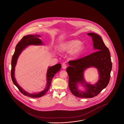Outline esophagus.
Here are the masks:
<instances>
[{
  "instance_id": "obj_1",
  "label": "esophagus",
  "mask_w": 124,
  "mask_h": 124,
  "mask_svg": "<svg viewBox=\"0 0 124 124\" xmlns=\"http://www.w3.org/2000/svg\"><path fill=\"white\" fill-rule=\"evenodd\" d=\"M66 67H67V64H65V63H63L62 64V68L63 69H66Z\"/></svg>"
}]
</instances>
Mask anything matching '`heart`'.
<instances>
[{"instance_id": "b5f03b06", "label": "heart", "mask_w": 124, "mask_h": 124, "mask_svg": "<svg viewBox=\"0 0 124 124\" xmlns=\"http://www.w3.org/2000/svg\"><path fill=\"white\" fill-rule=\"evenodd\" d=\"M78 40H71L66 42L61 46V49L64 51H70L73 49L72 54L74 55H78L82 52L85 49L84 45Z\"/></svg>"}]
</instances>
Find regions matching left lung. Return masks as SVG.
<instances>
[{"label":"left lung","instance_id":"1","mask_svg":"<svg viewBox=\"0 0 124 124\" xmlns=\"http://www.w3.org/2000/svg\"><path fill=\"white\" fill-rule=\"evenodd\" d=\"M87 34L92 38L94 49L97 51L86 56L69 61L70 66L68 67L66 71L69 75V86L72 93L78 97L90 98L97 96L108 85L112 62L109 49L101 37L93 33ZM91 66L97 68L100 74L99 80L94 85L85 83L83 77V70ZM78 82L85 84L87 90L85 92L78 90L77 85Z\"/></svg>","mask_w":124,"mask_h":124}]
</instances>
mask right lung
I'll list each match as a JSON object with an SVG mask.
<instances>
[{"label": "right lung", "mask_w": 124, "mask_h": 124, "mask_svg": "<svg viewBox=\"0 0 124 124\" xmlns=\"http://www.w3.org/2000/svg\"><path fill=\"white\" fill-rule=\"evenodd\" d=\"M40 37L39 35H28L22 38L19 41L15 48V52L14 53L11 60V77L13 82L16 86L18 88L20 92L23 95L31 98L40 97L44 95L49 90L51 85V82L53 77L61 69V65L60 64H57L56 65L49 68L47 74V85L45 90L41 92L36 94H31L23 90L18 85L15 78V69L16 64L17 60L19 55L23 49L27 46L29 45H42L41 40L38 37Z\"/></svg>", "instance_id": "right-lung-1"}]
</instances>
